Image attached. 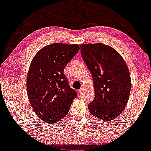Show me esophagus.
<instances>
[{
    "instance_id": "esophagus-1",
    "label": "esophagus",
    "mask_w": 151,
    "mask_h": 151,
    "mask_svg": "<svg viewBox=\"0 0 151 151\" xmlns=\"http://www.w3.org/2000/svg\"><path fill=\"white\" fill-rule=\"evenodd\" d=\"M83 91H84V88H81L80 90H79V93H80V94L82 93Z\"/></svg>"
}]
</instances>
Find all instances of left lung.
Masks as SVG:
<instances>
[{
	"mask_svg": "<svg viewBox=\"0 0 151 151\" xmlns=\"http://www.w3.org/2000/svg\"><path fill=\"white\" fill-rule=\"evenodd\" d=\"M81 53L94 83L95 98L89 103L90 113L103 121L116 118L125 109L131 80L123 57L103 43L80 45Z\"/></svg>",
	"mask_w": 151,
	"mask_h": 151,
	"instance_id": "8db88e82",
	"label": "left lung"
}]
</instances>
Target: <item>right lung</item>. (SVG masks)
<instances>
[{"instance_id": "right-lung-1", "label": "right lung", "mask_w": 151, "mask_h": 151, "mask_svg": "<svg viewBox=\"0 0 151 151\" xmlns=\"http://www.w3.org/2000/svg\"><path fill=\"white\" fill-rule=\"evenodd\" d=\"M80 50L78 44L53 43L40 49L27 76V92L32 108L46 123L66 116L77 93L70 88L64 68Z\"/></svg>"}]
</instances>
